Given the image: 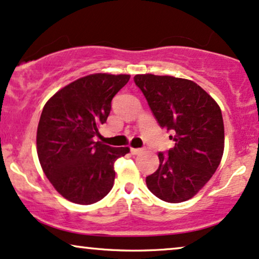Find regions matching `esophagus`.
Instances as JSON below:
<instances>
[{
	"instance_id": "1",
	"label": "esophagus",
	"mask_w": 259,
	"mask_h": 259,
	"mask_svg": "<svg viewBox=\"0 0 259 259\" xmlns=\"http://www.w3.org/2000/svg\"><path fill=\"white\" fill-rule=\"evenodd\" d=\"M130 152H132L134 155H137V154H140V153H142L143 150L141 149V148H132L130 149Z\"/></svg>"
}]
</instances>
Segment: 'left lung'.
Here are the masks:
<instances>
[{"instance_id": "1", "label": "left lung", "mask_w": 259, "mask_h": 259, "mask_svg": "<svg viewBox=\"0 0 259 259\" xmlns=\"http://www.w3.org/2000/svg\"><path fill=\"white\" fill-rule=\"evenodd\" d=\"M134 81L175 142L167 154L159 152V168L147 177V186L165 202L188 201L220 165L225 146L220 107L191 80L145 74L135 75Z\"/></svg>"}]
</instances>
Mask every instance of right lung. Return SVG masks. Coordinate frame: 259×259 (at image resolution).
<instances>
[{
  "label": "right lung",
  "mask_w": 259,
  "mask_h": 259,
  "mask_svg": "<svg viewBox=\"0 0 259 259\" xmlns=\"http://www.w3.org/2000/svg\"><path fill=\"white\" fill-rule=\"evenodd\" d=\"M129 78L130 75H87L45 104L37 130L38 158L45 176L68 201L92 204L112 189L114 161L130 149L96 142L94 137L109 117L113 97Z\"/></svg>",
  "instance_id": "right-lung-1"
}]
</instances>
